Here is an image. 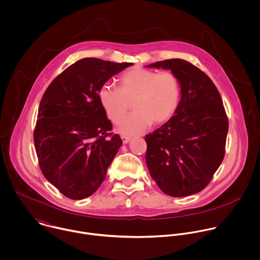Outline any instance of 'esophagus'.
Masks as SVG:
<instances>
[{
    "mask_svg": "<svg viewBox=\"0 0 260 260\" xmlns=\"http://www.w3.org/2000/svg\"><path fill=\"white\" fill-rule=\"evenodd\" d=\"M121 139L123 140V143H124V144H126V143H128V142L130 141V139H131V138H130V137H128V136H124V135H123V136H121Z\"/></svg>",
    "mask_w": 260,
    "mask_h": 260,
    "instance_id": "34e87169",
    "label": "esophagus"
}]
</instances>
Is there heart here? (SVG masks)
Masks as SVG:
<instances>
[{
  "label": "heart",
  "mask_w": 260,
  "mask_h": 260,
  "mask_svg": "<svg viewBox=\"0 0 260 260\" xmlns=\"http://www.w3.org/2000/svg\"><path fill=\"white\" fill-rule=\"evenodd\" d=\"M180 82L171 71L155 72L134 67L119 78V88L101 86L98 98L107 118L114 124L121 122L133 103L135 112L120 126V132L136 135L151 123L159 125L175 113L180 100Z\"/></svg>",
  "instance_id": "b5f03b06"
}]
</instances>
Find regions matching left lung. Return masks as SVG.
Listing matches in <instances>:
<instances>
[{
  "label": "left lung",
  "mask_w": 260,
  "mask_h": 260,
  "mask_svg": "<svg viewBox=\"0 0 260 260\" xmlns=\"http://www.w3.org/2000/svg\"><path fill=\"white\" fill-rule=\"evenodd\" d=\"M147 67L170 69L181 85L175 115L145 136L150 176L167 195L198 193L211 181L225 152L229 121L219 92L203 71L185 60Z\"/></svg>",
  "instance_id": "left-lung-1"
}]
</instances>
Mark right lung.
I'll use <instances>...</instances> for the list:
<instances>
[{
	"label": "right lung",
	"mask_w": 260,
	"mask_h": 260,
	"mask_svg": "<svg viewBox=\"0 0 260 260\" xmlns=\"http://www.w3.org/2000/svg\"><path fill=\"white\" fill-rule=\"evenodd\" d=\"M132 63L84 58L65 69L45 91L34 140L45 178L70 199L92 195L123 141L101 107L98 92Z\"/></svg>",
	"instance_id": "1"
}]
</instances>
